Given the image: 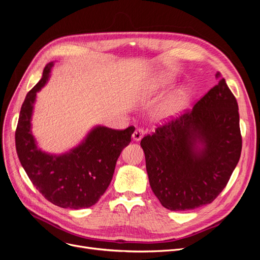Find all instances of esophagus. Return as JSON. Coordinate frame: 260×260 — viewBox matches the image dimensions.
<instances>
[{
	"label": "esophagus",
	"mask_w": 260,
	"mask_h": 260,
	"mask_svg": "<svg viewBox=\"0 0 260 260\" xmlns=\"http://www.w3.org/2000/svg\"><path fill=\"white\" fill-rule=\"evenodd\" d=\"M144 135H145V131L143 129L138 128L135 130V132H133L132 139H133V141H136V142H139V141H141V139L144 137Z\"/></svg>",
	"instance_id": "esophagus-1"
}]
</instances>
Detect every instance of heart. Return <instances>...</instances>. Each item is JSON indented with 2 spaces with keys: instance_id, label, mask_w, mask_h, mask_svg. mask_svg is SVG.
Wrapping results in <instances>:
<instances>
[{
  "instance_id": "1",
  "label": "heart",
  "mask_w": 260,
  "mask_h": 260,
  "mask_svg": "<svg viewBox=\"0 0 260 260\" xmlns=\"http://www.w3.org/2000/svg\"><path fill=\"white\" fill-rule=\"evenodd\" d=\"M169 81L167 78L159 77L153 85L154 90H160L167 88ZM192 99V92L190 89L182 88L174 93H171L169 96L166 98L156 112L157 117L161 119H169V118L176 117L180 113H182L184 109L190 104Z\"/></svg>"
}]
</instances>
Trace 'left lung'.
I'll use <instances>...</instances> for the list:
<instances>
[{
  "label": "left lung",
  "mask_w": 260,
  "mask_h": 260,
  "mask_svg": "<svg viewBox=\"0 0 260 260\" xmlns=\"http://www.w3.org/2000/svg\"><path fill=\"white\" fill-rule=\"evenodd\" d=\"M141 147L149 185L165 208L188 210L214 201L242 151L238 102L223 78L192 111L144 137Z\"/></svg>",
  "instance_id": "8db88e82"
}]
</instances>
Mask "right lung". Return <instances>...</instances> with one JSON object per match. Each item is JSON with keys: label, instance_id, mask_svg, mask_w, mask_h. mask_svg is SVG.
<instances>
[{"label": "right lung", "instance_id": "right-lung-1", "mask_svg": "<svg viewBox=\"0 0 260 260\" xmlns=\"http://www.w3.org/2000/svg\"><path fill=\"white\" fill-rule=\"evenodd\" d=\"M54 62L45 66L41 80L23 101L15 142L22 168L44 198L61 208L81 209L93 206L113 179L116 161L131 142L135 127L124 130L93 127L77 146L62 154L46 153L32 135L37 93L48 83Z\"/></svg>", "mask_w": 260, "mask_h": 260}]
</instances>
